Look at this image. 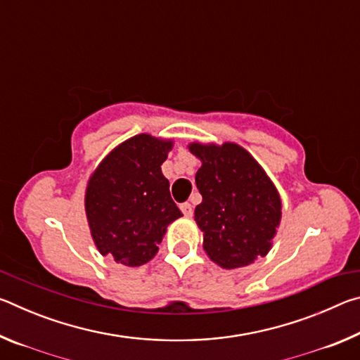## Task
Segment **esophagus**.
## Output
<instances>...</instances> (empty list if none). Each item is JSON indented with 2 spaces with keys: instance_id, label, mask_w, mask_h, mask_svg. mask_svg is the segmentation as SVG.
<instances>
[{
  "instance_id": "1",
  "label": "esophagus",
  "mask_w": 360,
  "mask_h": 360,
  "mask_svg": "<svg viewBox=\"0 0 360 360\" xmlns=\"http://www.w3.org/2000/svg\"><path fill=\"white\" fill-rule=\"evenodd\" d=\"M181 211L184 212V216H187V217H191L193 214V208H192L191 203H182L181 205Z\"/></svg>"
}]
</instances>
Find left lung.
I'll return each mask as SVG.
<instances>
[{
	"label": "left lung",
	"mask_w": 360,
	"mask_h": 360,
	"mask_svg": "<svg viewBox=\"0 0 360 360\" xmlns=\"http://www.w3.org/2000/svg\"><path fill=\"white\" fill-rule=\"evenodd\" d=\"M188 150L202 162L195 182L203 200L195 222L205 252L225 270L264 257L281 221V198L264 168L235 143H192Z\"/></svg>",
	"instance_id": "8db88e82"
}]
</instances>
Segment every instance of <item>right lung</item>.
<instances>
[{
  "instance_id": "obj_1",
  "label": "right lung",
  "mask_w": 360,
  "mask_h": 360,
  "mask_svg": "<svg viewBox=\"0 0 360 360\" xmlns=\"http://www.w3.org/2000/svg\"><path fill=\"white\" fill-rule=\"evenodd\" d=\"M172 139L141 133L103 158L85 191V214L101 255L139 266L155 257L167 227L182 216L162 163Z\"/></svg>"
}]
</instances>
